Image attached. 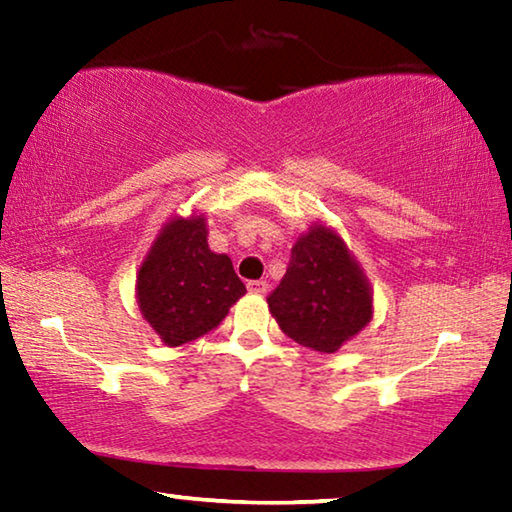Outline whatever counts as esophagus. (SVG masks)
Returning <instances> with one entry per match:
<instances>
[{
	"instance_id": "34e87169",
	"label": "esophagus",
	"mask_w": 512,
	"mask_h": 512,
	"mask_svg": "<svg viewBox=\"0 0 512 512\" xmlns=\"http://www.w3.org/2000/svg\"><path fill=\"white\" fill-rule=\"evenodd\" d=\"M248 291L250 293H266L268 291V284H266V280H250L248 284Z\"/></svg>"
}]
</instances>
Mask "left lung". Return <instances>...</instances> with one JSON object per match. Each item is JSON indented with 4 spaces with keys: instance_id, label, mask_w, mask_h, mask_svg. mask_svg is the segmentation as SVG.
<instances>
[{
    "instance_id": "1",
    "label": "left lung",
    "mask_w": 512,
    "mask_h": 512,
    "mask_svg": "<svg viewBox=\"0 0 512 512\" xmlns=\"http://www.w3.org/2000/svg\"><path fill=\"white\" fill-rule=\"evenodd\" d=\"M268 309L289 339L332 354L370 323L372 289L343 239L314 223L291 248Z\"/></svg>"
}]
</instances>
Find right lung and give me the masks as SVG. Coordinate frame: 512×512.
<instances>
[{
	"label": "right lung",
	"instance_id": "obj_1",
	"mask_svg": "<svg viewBox=\"0 0 512 512\" xmlns=\"http://www.w3.org/2000/svg\"><path fill=\"white\" fill-rule=\"evenodd\" d=\"M137 305L164 345L201 339L244 296L228 255L207 246L205 216L164 223L137 273Z\"/></svg>",
	"mask_w": 512,
	"mask_h": 512
}]
</instances>
